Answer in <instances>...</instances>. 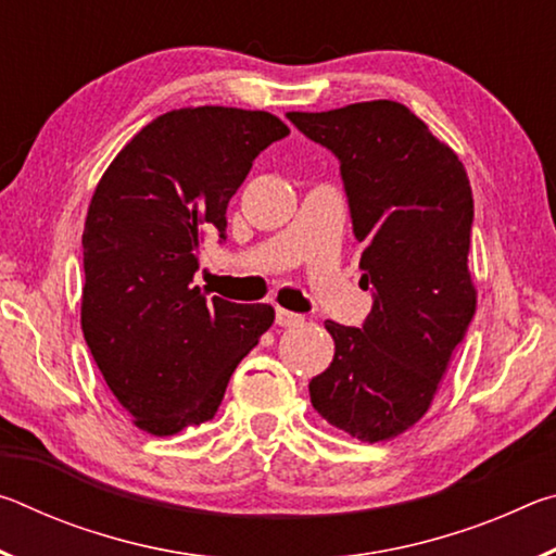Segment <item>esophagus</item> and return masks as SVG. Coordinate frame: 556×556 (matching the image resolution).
<instances>
[{
	"instance_id": "esophagus-1",
	"label": "esophagus",
	"mask_w": 556,
	"mask_h": 556,
	"mask_svg": "<svg viewBox=\"0 0 556 556\" xmlns=\"http://www.w3.org/2000/svg\"><path fill=\"white\" fill-rule=\"evenodd\" d=\"M275 318H277L279 326H296V324H301V316L299 314L289 312V308H281V306H277Z\"/></svg>"
}]
</instances>
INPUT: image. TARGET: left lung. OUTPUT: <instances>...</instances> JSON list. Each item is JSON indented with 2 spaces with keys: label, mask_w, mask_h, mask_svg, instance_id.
<instances>
[{
  "label": "left lung",
  "mask_w": 556,
  "mask_h": 556,
  "mask_svg": "<svg viewBox=\"0 0 556 556\" xmlns=\"http://www.w3.org/2000/svg\"><path fill=\"white\" fill-rule=\"evenodd\" d=\"M338 164L363 242L361 328L326 321L333 363L308 382L314 409L361 441H384L425 417L451 353L476 314L468 271L473 193L454 149L392 100L287 112Z\"/></svg>",
  "instance_id": "left-lung-1"
}]
</instances>
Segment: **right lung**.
<instances>
[{"mask_svg": "<svg viewBox=\"0 0 556 556\" xmlns=\"http://www.w3.org/2000/svg\"><path fill=\"white\" fill-rule=\"evenodd\" d=\"M289 127L262 110L184 108L139 131L92 193L83 230V336L139 429L172 437L218 412L238 363L275 321L269 304L193 287L205 232Z\"/></svg>", "mask_w": 556, "mask_h": 556, "instance_id": "1", "label": "right lung"}]
</instances>
